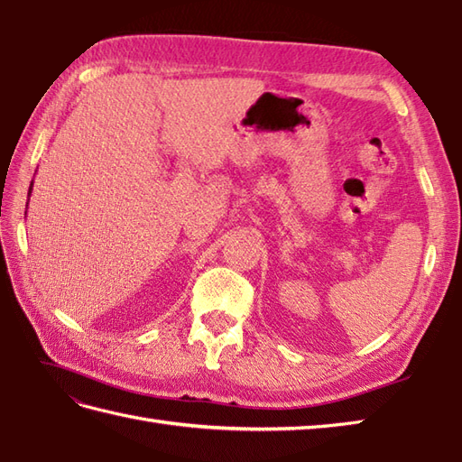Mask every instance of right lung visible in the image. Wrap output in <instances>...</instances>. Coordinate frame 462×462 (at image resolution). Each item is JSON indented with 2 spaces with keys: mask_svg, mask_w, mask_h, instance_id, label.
<instances>
[{
  "mask_svg": "<svg viewBox=\"0 0 462 462\" xmlns=\"http://www.w3.org/2000/svg\"><path fill=\"white\" fill-rule=\"evenodd\" d=\"M32 189H33V180H32V186H29V192L27 194H32Z\"/></svg>",
  "mask_w": 462,
  "mask_h": 462,
  "instance_id": "add662e5",
  "label": "right lung"
}]
</instances>
